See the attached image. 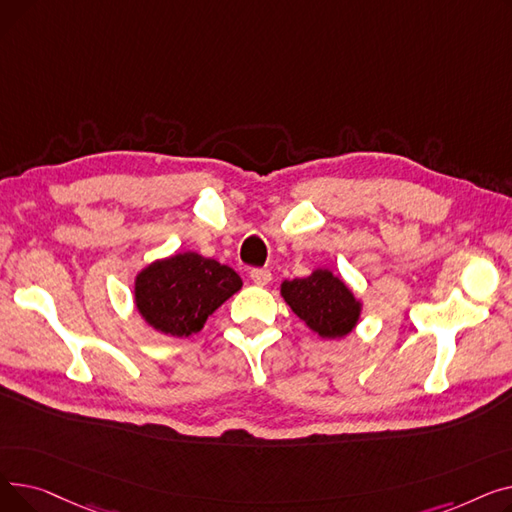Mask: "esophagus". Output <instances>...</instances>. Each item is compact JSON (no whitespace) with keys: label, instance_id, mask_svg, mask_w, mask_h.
Wrapping results in <instances>:
<instances>
[{"label":"esophagus","instance_id":"obj_1","mask_svg":"<svg viewBox=\"0 0 512 512\" xmlns=\"http://www.w3.org/2000/svg\"><path fill=\"white\" fill-rule=\"evenodd\" d=\"M251 280L257 284V286H267L272 282V272L270 270H251Z\"/></svg>","mask_w":512,"mask_h":512}]
</instances>
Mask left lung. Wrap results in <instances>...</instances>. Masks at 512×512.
<instances>
[{
    "label": "left lung",
    "mask_w": 512,
    "mask_h": 512,
    "mask_svg": "<svg viewBox=\"0 0 512 512\" xmlns=\"http://www.w3.org/2000/svg\"><path fill=\"white\" fill-rule=\"evenodd\" d=\"M280 292L286 305L321 338L346 336L361 317V301L353 290L324 267L307 278L284 280Z\"/></svg>",
    "instance_id": "left-lung-1"
}]
</instances>
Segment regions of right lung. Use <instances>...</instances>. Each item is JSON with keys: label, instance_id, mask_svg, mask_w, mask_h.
<instances>
[{"label": "right lung", "instance_id": "obj_1", "mask_svg": "<svg viewBox=\"0 0 512 512\" xmlns=\"http://www.w3.org/2000/svg\"><path fill=\"white\" fill-rule=\"evenodd\" d=\"M240 286L232 267L193 251L176 253L137 274L134 305L153 330L182 338L197 334Z\"/></svg>", "mask_w": 512, "mask_h": 512}]
</instances>
